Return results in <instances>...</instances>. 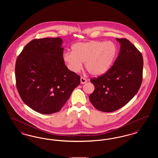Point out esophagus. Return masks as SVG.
<instances>
[{
    "label": "esophagus",
    "mask_w": 158,
    "mask_h": 158,
    "mask_svg": "<svg viewBox=\"0 0 158 158\" xmlns=\"http://www.w3.org/2000/svg\"><path fill=\"white\" fill-rule=\"evenodd\" d=\"M80 81H81V84H84V83L87 82L86 79H85V78H84V77H81Z\"/></svg>",
    "instance_id": "1"
}]
</instances>
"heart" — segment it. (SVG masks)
Returning a JSON list of instances; mask_svg holds the SVG:
<instances>
[{
    "label": "heart",
    "instance_id": "b5f03b06",
    "mask_svg": "<svg viewBox=\"0 0 158 158\" xmlns=\"http://www.w3.org/2000/svg\"><path fill=\"white\" fill-rule=\"evenodd\" d=\"M117 55V47L111 41H91L72 45V52L63 54V60L73 72H78L82 63L91 75L99 76L111 68Z\"/></svg>",
    "mask_w": 158,
    "mask_h": 158
}]
</instances>
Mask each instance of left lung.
<instances>
[{
	"mask_svg": "<svg viewBox=\"0 0 158 158\" xmlns=\"http://www.w3.org/2000/svg\"><path fill=\"white\" fill-rule=\"evenodd\" d=\"M120 44L119 54L112 68L98 78L91 79L95 90L89 97L99 111H115L133 98L139 89L143 76L142 54L126 38H116Z\"/></svg>",
	"mask_w": 158,
	"mask_h": 158,
	"instance_id": "left-lung-1",
	"label": "left lung"
}]
</instances>
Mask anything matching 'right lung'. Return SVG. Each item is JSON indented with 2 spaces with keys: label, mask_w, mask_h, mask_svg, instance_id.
Returning <instances> with one entry per match:
<instances>
[{
  "label": "right lung",
  "mask_w": 158,
  "mask_h": 158,
  "mask_svg": "<svg viewBox=\"0 0 158 158\" xmlns=\"http://www.w3.org/2000/svg\"><path fill=\"white\" fill-rule=\"evenodd\" d=\"M59 37L32 40L15 64L17 89L23 102L43 114L59 111L81 83V77L65 65Z\"/></svg>",
  "instance_id": "add662e5"
}]
</instances>
